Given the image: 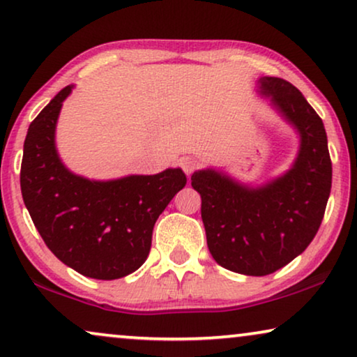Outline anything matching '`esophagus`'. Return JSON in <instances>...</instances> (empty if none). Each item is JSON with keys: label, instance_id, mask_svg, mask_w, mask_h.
Masks as SVG:
<instances>
[{"label": "esophagus", "instance_id": "34e87169", "mask_svg": "<svg viewBox=\"0 0 357 357\" xmlns=\"http://www.w3.org/2000/svg\"><path fill=\"white\" fill-rule=\"evenodd\" d=\"M180 167L183 169L185 174L190 175L198 169V160L195 158H182L180 159Z\"/></svg>", "mask_w": 357, "mask_h": 357}]
</instances>
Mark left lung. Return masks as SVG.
<instances>
[{"label":"left lung","instance_id":"1","mask_svg":"<svg viewBox=\"0 0 357 357\" xmlns=\"http://www.w3.org/2000/svg\"><path fill=\"white\" fill-rule=\"evenodd\" d=\"M257 84L258 94L299 135L291 169L257 187L216 169L192 175L209 252L218 265L247 276L271 275L309 247L331 190L324 121L291 82L263 76Z\"/></svg>","mask_w":357,"mask_h":357}]
</instances>
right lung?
Here are the masks:
<instances>
[{"label": "right lung", "instance_id": "add662e5", "mask_svg": "<svg viewBox=\"0 0 357 357\" xmlns=\"http://www.w3.org/2000/svg\"><path fill=\"white\" fill-rule=\"evenodd\" d=\"M73 87L58 92L29 126L21 165L24 204L58 260L87 278L119 280L146 261L154 224L187 177L182 169H165L89 180L66 169L55 130Z\"/></svg>", "mask_w": 357, "mask_h": 357}]
</instances>
